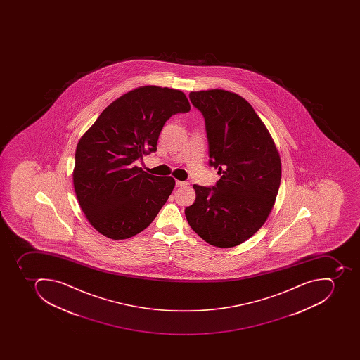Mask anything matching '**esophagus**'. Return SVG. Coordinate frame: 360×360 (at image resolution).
Segmentation results:
<instances>
[{"label":"esophagus","instance_id":"1","mask_svg":"<svg viewBox=\"0 0 360 360\" xmlns=\"http://www.w3.org/2000/svg\"><path fill=\"white\" fill-rule=\"evenodd\" d=\"M188 182L186 181H179L176 180V187H182V186H187Z\"/></svg>","mask_w":360,"mask_h":360}]
</instances>
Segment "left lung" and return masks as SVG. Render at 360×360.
<instances>
[{"mask_svg": "<svg viewBox=\"0 0 360 360\" xmlns=\"http://www.w3.org/2000/svg\"><path fill=\"white\" fill-rule=\"evenodd\" d=\"M204 116L214 187L193 184L195 200L184 210L191 229L214 247L247 241L275 204L281 163L275 143L247 100L225 90L190 92Z\"/></svg>", "mask_w": 360, "mask_h": 360, "instance_id": "obj_1", "label": "left lung"}]
</instances>
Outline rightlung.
Returning <instances> with one entry per match:
<instances>
[{
    "label": "right lung",
    "mask_w": 360,
    "mask_h": 360,
    "mask_svg": "<svg viewBox=\"0 0 360 360\" xmlns=\"http://www.w3.org/2000/svg\"><path fill=\"white\" fill-rule=\"evenodd\" d=\"M184 92L160 86L129 91L108 105L81 137L75 152L74 189L91 225L112 240L142 232L174 188V179L136 165L156 152L167 120L188 112Z\"/></svg>",
    "instance_id": "add662e5"
}]
</instances>
